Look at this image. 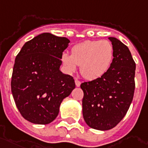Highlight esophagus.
<instances>
[{"label":"esophagus","mask_w":148,"mask_h":148,"mask_svg":"<svg viewBox=\"0 0 148 148\" xmlns=\"http://www.w3.org/2000/svg\"><path fill=\"white\" fill-rule=\"evenodd\" d=\"M75 85H76V86L77 87H79L80 85H81V82H80L79 80H77V79H75Z\"/></svg>","instance_id":"esophagus-1"}]
</instances>
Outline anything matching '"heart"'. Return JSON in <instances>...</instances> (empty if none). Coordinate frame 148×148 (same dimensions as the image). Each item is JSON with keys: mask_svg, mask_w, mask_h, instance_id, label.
<instances>
[{"mask_svg": "<svg viewBox=\"0 0 148 148\" xmlns=\"http://www.w3.org/2000/svg\"><path fill=\"white\" fill-rule=\"evenodd\" d=\"M114 59V47L109 40H85L75 45L71 55L63 53L61 60L68 72L79 66L83 77L94 80L102 77L110 68Z\"/></svg>", "mask_w": 148, "mask_h": 148, "instance_id": "b5f03b06", "label": "heart"}]
</instances>
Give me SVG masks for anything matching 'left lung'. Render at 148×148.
Instances as JSON below:
<instances>
[{"instance_id":"left-lung-1","label":"left lung","mask_w":148,"mask_h":148,"mask_svg":"<svg viewBox=\"0 0 148 148\" xmlns=\"http://www.w3.org/2000/svg\"><path fill=\"white\" fill-rule=\"evenodd\" d=\"M110 68L102 77L82 83L84 92L82 113L88 126L109 130L122 120L129 110L135 90L136 63L128 47L115 38Z\"/></svg>"}]
</instances>
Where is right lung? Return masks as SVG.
<instances>
[{
  "label": "right lung",
  "instance_id": "right-lung-1",
  "mask_svg": "<svg viewBox=\"0 0 148 148\" xmlns=\"http://www.w3.org/2000/svg\"><path fill=\"white\" fill-rule=\"evenodd\" d=\"M70 40L43 33L25 43L16 56L11 88L21 115L46 125L57 117L63 99L75 88L73 77L60 71Z\"/></svg>",
  "mask_w": 148,
  "mask_h": 148
}]
</instances>
